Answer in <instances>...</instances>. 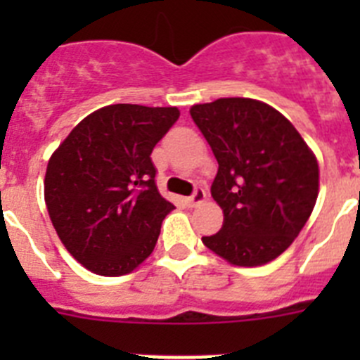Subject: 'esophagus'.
Listing matches in <instances>:
<instances>
[{
	"mask_svg": "<svg viewBox=\"0 0 360 360\" xmlns=\"http://www.w3.org/2000/svg\"><path fill=\"white\" fill-rule=\"evenodd\" d=\"M203 200H205V191H203L202 187H196L195 193L187 198V203H189V205H198Z\"/></svg>",
	"mask_w": 360,
	"mask_h": 360,
	"instance_id": "34e87169",
	"label": "esophagus"
}]
</instances>
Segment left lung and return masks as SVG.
<instances>
[{
	"mask_svg": "<svg viewBox=\"0 0 360 360\" xmlns=\"http://www.w3.org/2000/svg\"><path fill=\"white\" fill-rule=\"evenodd\" d=\"M191 117L211 146L212 198L224 225L203 245L232 265L256 266L288 249L310 218L319 165L288 119L254 98L196 104Z\"/></svg>",
	"mask_w": 360,
	"mask_h": 360,
	"instance_id": "1",
	"label": "left lung"
}]
</instances>
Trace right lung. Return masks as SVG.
Listing matches in <instances>:
<instances>
[{
    "instance_id": "obj_1",
    "label": "right lung",
    "mask_w": 360,
    "mask_h": 360,
    "mask_svg": "<svg viewBox=\"0 0 360 360\" xmlns=\"http://www.w3.org/2000/svg\"><path fill=\"white\" fill-rule=\"evenodd\" d=\"M178 117V108L111 104L82 119L50 158V219L95 274H129L155 249L174 205L158 193L151 153Z\"/></svg>"
}]
</instances>
